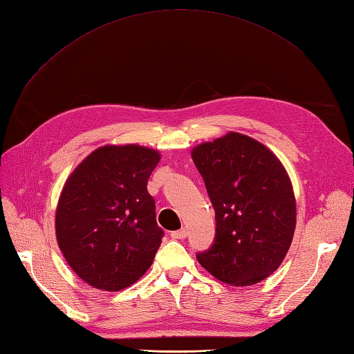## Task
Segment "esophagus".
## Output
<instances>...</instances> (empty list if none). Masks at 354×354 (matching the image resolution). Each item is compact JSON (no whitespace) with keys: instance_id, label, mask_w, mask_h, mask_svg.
<instances>
[{"instance_id":"esophagus-1","label":"esophagus","mask_w":354,"mask_h":354,"mask_svg":"<svg viewBox=\"0 0 354 354\" xmlns=\"http://www.w3.org/2000/svg\"><path fill=\"white\" fill-rule=\"evenodd\" d=\"M171 238H173V239H185V238H187V230L180 229V230L171 232Z\"/></svg>"}]
</instances>
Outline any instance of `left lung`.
Returning <instances> with one entry per match:
<instances>
[{
  "mask_svg": "<svg viewBox=\"0 0 354 354\" xmlns=\"http://www.w3.org/2000/svg\"><path fill=\"white\" fill-rule=\"evenodd\" d=\"M216 211V238L196 254L218 281L250 286L283 261L295 230V198L281 160L264 145L229 133L192 151Z\"/></svg>",
  "mask_w": 354,
  "mask_h": 354,
  "instance_id": "1",
  "label": "left lung"
}]
</instances>
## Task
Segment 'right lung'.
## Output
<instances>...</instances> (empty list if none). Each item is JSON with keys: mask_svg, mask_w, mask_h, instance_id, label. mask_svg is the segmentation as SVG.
Segmentation results:
<instances>
[{"mask_svg": "<svg viewBox=\"0 0 354 354\" xmlns=\"http://www.w3.org/2000/svg\"><path fill=\"white\" fill-rule=\"evenodd\" d=\"M159 159L138 145L103 146L69 176L57 203L56 238L84 282L121 291L153 263L164 230L147 180Z\"/></svg>", "mask_w": 354, "mask_h": 354, "instance_id": "1", "label": "right lung"}]
</instances>
